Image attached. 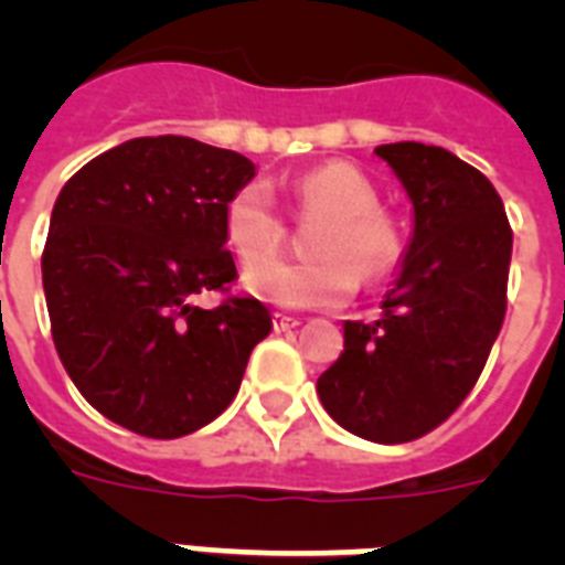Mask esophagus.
Here are the masks:
<instances>
[{"label":"esophagus","mask_w":565,"mask_h":565,"mask_svg":"<svg viewBox=\"0 0 565 565\" xmlns=\"http://www.w3.org/2000/svg\"><path fill=\"white\" fill-rule=\"evenodd\" d=\"M273 326H275V331L281 334V331H292V328H299L301 322L296 317H284V313H275Z\"/></svg>","instance_id":"34e87169"}]
</instances>
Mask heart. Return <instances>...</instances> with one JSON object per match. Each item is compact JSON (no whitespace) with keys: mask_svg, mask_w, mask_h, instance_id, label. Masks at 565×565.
<instances>
[{"mask_svg":"<svg viewBox=\"0 0 565 565\" xmlns=\"http://www.w3.org/2000/svg\"><path fill=\"white\" fill-rule=\"evenodd\" d=\"M301 211L319 216L305 239L301 264H266L281 239V222L273 193L252 181L231 195L222 213L225 243L243 266L246 287L281 308H337L363 281L384 278L402 257V234L384 211H377V190L352 163L331 161L296 181Z\"/></svg>","mask_w":565,"mask_h":565,"instance_id":"obj_1","label":"heart"}]
</instances>
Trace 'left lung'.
Instances as JSON below:
<instances>
[{
    "mask_svg": "<svg viewBox=\"0 0 565 565\" xmlns=\"http://www.w3.org/2000/svg\"><path fill=\"white\" fill-rule=\"evenodd\" d=\"M375 154L411 199V243L381 317L345 322L317 393L340 428L395 446L446 422L481 375L508 310L513 231L490 179L448 149L407 140Z\"/></svg>",
    "mask_w": 565,
    "mask_h": 565,
    "instance_id": "left-lung-1",
    "label": "left lung"
}]
</instances>
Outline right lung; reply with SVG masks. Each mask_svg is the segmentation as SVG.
Returning <instances> with one entry per match:
<instances>
[{"label":"right lung","instance_id":"add662e5","mask_svg":"<svg viewBox=\"0 0 565 565\" xmlns=\"http://www.w3.org/2000/svg\"><path fill=\"white\" fill-rule=\"evenodd\" d=\"M257 167L190 137H135L66 181L49 220L52 340L87 402L122 428L175 439L239 390L273 317L257 299L193 305L237 278L222 213Z\"/></svg>","mask_w":565,"mask_h":565}]
</instances>
